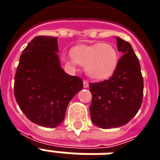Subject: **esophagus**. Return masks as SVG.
<instances>
[{
	"label": "esophagus",
	"instance_id": "obj_1",
	"mask_svg": "<svg viewBox=\"0 0 160 160\" xmlns=\"http://www.w3.org/2000/svg\"><path fill=\"white\" fill-rule=\"evenodd\" d=\"M83 87H85V88H87V87H89V83H88V81L86 80H83Z\"/></svg>",
	"mask_w": 160,
	"mask_h": 160
}]
</instances>
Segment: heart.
I'll return each instance as SVG.
<instances>
[{
    "mask_svg": "<svg viewBox=\"0 0 160 160\" xmlns=\"http://www.w3.org/2000/svg\"><path fill=\"white\" fill-rule=\"evenodd\" d=\"M71 55L72 57L66 60L68 64L74 67L78 63L85 67L87 74L93 80H106L118 67V51L109 43L76 46L72 49Z\"/></svg>",
    "mask_w": 160,
    "mask_h": 160,
    "instance_id": "heart-1",
    "label": "heart"
}]
</instances>
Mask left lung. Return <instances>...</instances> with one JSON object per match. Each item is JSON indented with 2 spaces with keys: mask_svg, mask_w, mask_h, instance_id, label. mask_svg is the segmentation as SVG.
Wrapping results in <instances>:
<instances>
[{
  "mask_svg": "<svg viewBox=\"0 0 160 160\" xmlns=\"http://www.w3.org/2000/svg\"><path fill=\"white\" fill-rule=\"evenodd\" d=\"M118 49L123 55L109 80L89 83L92 93L91 119L101 128L127 124L137 114L143 98L141 65L128 42L117 37Z\"/></svg>",
  "mask_w": 160,
  "mask_h": 160,
  "instance_id": "obj_1",
  "label": "left lung"
}]
</instances>
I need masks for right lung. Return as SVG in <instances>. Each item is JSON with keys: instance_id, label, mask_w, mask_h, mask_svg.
I'll return each instance as SVG.
<instances>
[{"instance_id": "add662e5", "label": "right lung", "mask_w": 160, "mask_h": 160, "mask_svg": "<svg viewBox=\"0 0 160 160\" xmlns=\"http://www.w3.org/2000/svg\"><path fill=\"white\" fill-rule=\"evenodd\" d=\"M57 38H34L22 51L14 77V97L31 122L56 128L62 122L68 104L83 88V80L61 68Z\"/></svg>"}]
</instances>
